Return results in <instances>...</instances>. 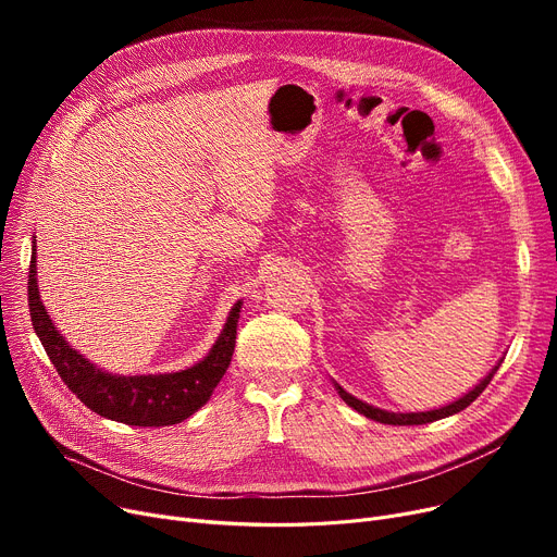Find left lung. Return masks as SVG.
Instances as JSON below:
<instances>
[{"instance_id": "obj_1", "label": "left lung", "mask_w": 557, "mask_h": 557, "mask_svg": "<svg viewBox=\"0 0 557 557\" xmlns=\"http://www.w3.org/2000/svg\"><path fill=\"white\" fill-rule=\"evenodd\" d=\"M496 370H499V366H494V370L483 379V382H481L474 391H470L467 395H462L460 399L451 401L449 406L433 408V411H426V413H391V411H382V408H374V406H370V404H366V401L352 397L349 393H345L338 384H336V391H338V395H341L349 406L355 408V411H359L361 416H366V418H370V420H376V422H382V424H393V426H413V424H426V422L443 420V418H449V416L462 411V408L470 406V404L487 388V384L492 382V376H494Z\"/></svg>"}]
</instances>
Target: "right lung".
<instances>
[{"instance_id":"right-lung-1","label":"right lung","mask_w":557,"mask_h":557,"mask_svg":"<svg viewBox=\"0 0 557 557\" xmlns=\"http://www.w3.org/2000/svg\"><path fill=\"white\" fill-rule=\"evenodd\" d=\"M28 311L55 372L90 411L131 426H171L194 416L225 374L237 343L242 302L232 307L219 341L200 363L173 374L141 376H116L99 370L53 327L38 296L36 252L28 267Z\"/></svg>"}]
</instances>
